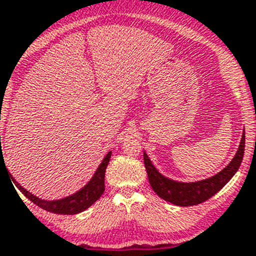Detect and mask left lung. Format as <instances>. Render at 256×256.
<instances>
[{
	"label": "left lung",
	"instance_id": "1",
	"mask_svg": "<svg viewBox=\"0 0 256 256\" xmlns=\"http://www.w3.org/2000/svg\"><path fill=\"white\" fill-rule=\"evenodd\" d=\"M244 152H245V130H244L242 138L240 142L236 155L223 170L206 180L188 183L177 182V180L164 177L154 166L146 152H144V162L148 176V182L156 195L162 200L178 205V206H192V205L201 204L209 200L230 182V180L238 170L240 165L242 162Z\"/></svg>",
	"mask_w": 256,
	"mask_h": 256
}]
</instances>
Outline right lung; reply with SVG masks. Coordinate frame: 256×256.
Masks as SVG:
<instances>
[{
	"mask_svg": "<svg viewBox=\"0 0 256 256\" xmlns=\"http://www.w3.org/2000/svg\"><path fill=\"white\" fill-rule=\"evenodd\" d=\"M110 158H112V151L106 154V156L101 162L100 166L94 172V177L91 178V180L82 190H79L74 195L68 196L65 198H60V200H40V198H37L33 194L26 191L24 187L20 186L16 180H14V183H15V186L18 187V190L22 192V195L28 198L33 204L38 205L44 210L55 212V214H66V216L78 214V212L88 209L92 204H94L101 198L104 191H105V172L106 166H108V162H110Z\"/></svg>",
	"mask_w": 256,
	"mask_h": 256,
	"instance_id": "1",
	"label": "right lung"
}]
</instances>
